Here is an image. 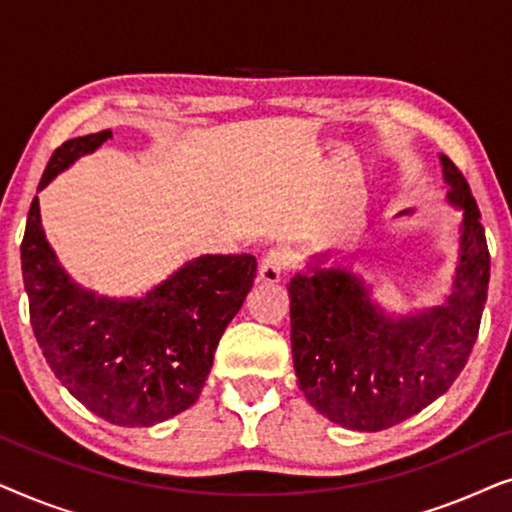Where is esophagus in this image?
<instances>
[{
	"label": "esophagus",
	"mask_w": 512,
	"mask_h": 512,
	"mask_svg": "<svg viewBox=\"0 0 512 512\" xmlns=\"http://www.w3.org/2000/svg\"><path fill=\"white\" fill-rule=\"evenodd\" d=\"M286 270V256L284 251L279 249H270L268 254L261 258V265H258V279L265 284H275L282 279Z\"/></svg>",
	"instance_id": "1"
}]
</instances>
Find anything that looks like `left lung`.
I'll return each mask as SVG.
<instances>
[{"mask_svg":"<svg viewBox=\"0 0 512 512\" xmlns=\"http://www.w3.org/2000/svg\"><path fill=\"white\" fill-rule=\"evenodd\" d=\"M440 163L447 200L464 209L445 305L391 317L345 268L310 265L289 284L298 387L314 410L352 431L389 429L443 396L478 338L489 284L485 228L464 174L447 156Z\"/></svg>","mask_w":512,"mask_h":512,"instance_id":"left-lung-1","label":"left lung"}]
</instances>
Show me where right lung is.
<instances>
[{
	"mask_svg": "<svg viewBox=\"0 0 512 512\" xmlns=\"http://www.w3.org/2000/svg\"><path fill=\"white\" fill-rule=\"evenodd\" d=\"M111 130L67 139L53 151L39 191ZM30 321L55 377L76 401L118 426H153L198 401L223 331L254 286L249 254L200 256L142 298L83 289L55 258L32 200L20 244Z\"/></svg>",
	"mask_w": 512,
	"mask_h": 512,
	"instance_id": "1",
	"label": "right lung"
}]
</instances>
